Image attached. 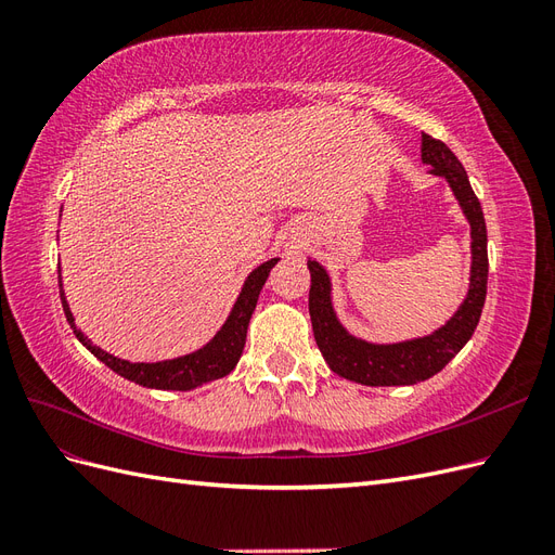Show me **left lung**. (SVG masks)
I'll list each match as a JSON object with an SVG mask.
<instances>
[{
	"mask_svg": "<svg viewBox=\"0 0 555 555\" xmlns=\"http://www.w3.org/2000/svg\"><path fill=\"white\" fill-rule=\"evenodd\" d=\"M422 159L430 164L433 176L449 182L453 196L469 222L473 236V268H469V289L449 322L424 338L393 345H373L354 338L335 317L331 304V278L319 261H308L310 268V319L319 351L335 375L365 386H405L440 373L473 338L486 300L489 282V249H486V222L479 198L469 188L467 173L459 157L438 141L422 133Z\"/></svg>",
	"mask_w": 555,
	"mask_h": 555,
	"instance_id": "1",
	"label": "left lung"
}]
</instances>
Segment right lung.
Wrapping results in <instances>:
<instances>
[{"label":"right lung","instance_id":"add662e5","mask_svg":"<svg viewBox=\"0 0 555 555\" xmlns=\"http://www.w3.org/2000/svg\"><path fill=\"white\" fill-rule=\"evenodd\" d=\"M280 259L263 261L247 275L243 289H241V296L236 304H233V310L227 317L224 326L217 331V335L208 345L192 351V354H184V357L169 359V361H157V363H131V361L108 354V351H104L102 347L92 345V340H88L86 333H82L74 322L69 304H66V298H64L62 275H60V298H62L66 322H69V326L74 328L76 338L86 345L99 361L106 363L113 373H117L129 382L147 386V389L190 391V389H196V386H201V384L229 375L233 367H236V363L243 354V347H245L249 317L257 308L259 292L266 284L268 273H271V268Z\"/></svg>","mask_w":555,"mask_h":555}]
</instances>
